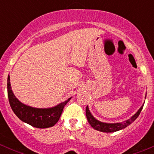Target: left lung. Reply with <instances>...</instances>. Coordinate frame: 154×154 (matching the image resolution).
<instances>
[{
  "mask_svg": "<svg viewBox=\"0 0 154 154\" xmlns=\"http://www.w3.org/2000/svg\"><path fill=\"white\" fill-rule=\"evenodd\" d=\"M143 106L141 107L139 109V111L134 115L132 118H130V119H128L126 122H123V123H116V124H106V123H103V122H100L99 121L96 120L91 114L90 113L89 110H88V106H86V115L87 120H88L89 125L96 130H98V131L103 132V133H113V132L119 131V130H122V129L125 128L127 126H129L130 124L133 123L138 117H139V114H140L141 111H142Z\"/></svg>",
  "mask_w": 154,
  "mask_h": 154,
  "instance_id": "1",
  "label": "left lung"
}]
</instances>
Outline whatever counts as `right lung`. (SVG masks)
Here are the masks:
<instances>
[{
	"label": "right lung",
	"instance_id": "right-lung-1",
	"mask_svg": "<svg viewBox=\"0 0 154 154\" xmlns=\"http://www.w3.org/2000/svg\"><path fill=\"white\" fill-rule=\"evenodd\" d=\"M7 94L11 108L17 117L22 122L37 128H48L55 125L58 122L65 106L71 100L68 98L63 103L50 109H37L26 106L14 95L11 89L10 76L7 79Z\"/></svg>",
	"mask_w": 154,
	"mask_h": 154
}]
</instances>
